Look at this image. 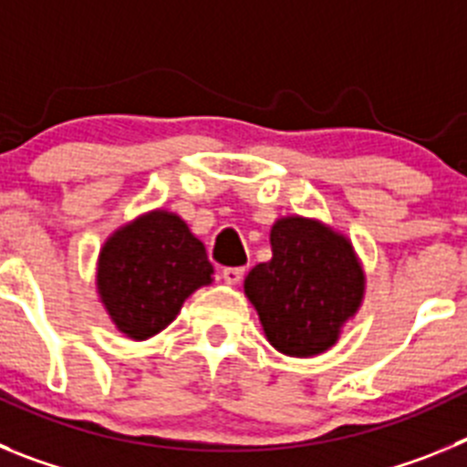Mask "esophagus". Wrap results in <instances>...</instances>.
Masks as SVG:
<instances>
[{"mask_svg":"<svg viewBox=\"0 0 467 467\" xmlns=\"http://www.w3.org/2000/svg\"><path fill=\"white\" fill-rule=\"evenodd\" d=\"M243 274H245V269H243V266H224V269H222V278H224V283H229V285L241 283Z\"/></svg>","mask_w":467,"mask_h":467,"instance_id":"obj_1","label":"esophagus"}]
</instances>
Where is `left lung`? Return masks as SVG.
I'll list each match as a JSON object with an SVG mask.
<instances>
[{
    "label": "left lung",
    "mask_w": 467,
    "mask_h": 467,
    "mask_svg": "<svg viewBox=\"0 0 467 467\" xmlns=\"http://www.w3.org/2000/svg\"><path fill=\"white\" fill-rule=\"evenodd\" d=\"M274 257L245 278L271 346L285 356L323 353L362 299V269L353 247L327 226L285 217L271 229Z\"/></svg>",
    "instance_id": "8db88e82"
}]
</instances>
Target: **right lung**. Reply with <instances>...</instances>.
I'll return each mask as SVG.
<instances>
[{
  "instance_id": "1",
  "label": "right lung",
  "mask_w": 467,
  "mask_h": 467,
  "mask_svg": "<svg viewBox=\"0 0 467 467\" xmlns=\"http://www.w3.org/2000/svg\"><path fill=\"white\" fill-rule=\"evenodd\" d=\"M213 280L203 243L177 214L151 213L123 226L100 253L98 287L111 320L130 339H150L184 299Z\"/></svg>"
}]
</instances>
